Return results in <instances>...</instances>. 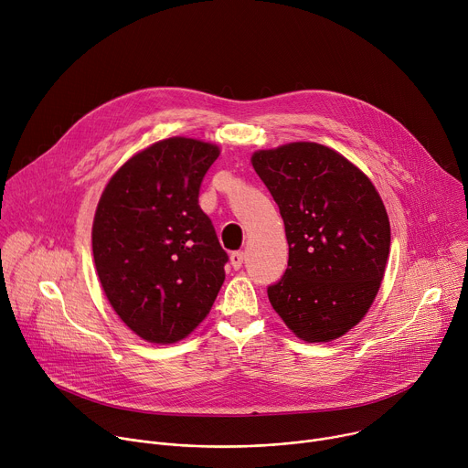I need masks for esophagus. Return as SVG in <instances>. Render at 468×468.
<instances>
[{"mask_svg":"<svg viewBox=\"0 0 468 468\" xmlns=\"http://www.w3.org/2000/svg\"><path fill=\"white\" fill-rule=\"evenodd\" d=\"M229 261H231V266L235 271H239L240 266H242V262H244V253L242 251H233L231 255H229Z\"/></svg>","mask_w":468,"mask_h":468,"instance_id":"esophagus-1","label":"esophagus"}]
</instances>
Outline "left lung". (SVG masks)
<instances>
[{"label":"left lung","instance_id":"8db88e82","mask_svg":"<svg viewBox=\"0 0 468 468\" xmlns=\"http://www.w3.org/2000/svg\"><path fill=\"white\" fill-rule=\"evenodd\" d=\"M251 165L280 207L289 242L287 271L266 289L272 307L307 343L345 335L385 274L390 226L378 190L316 143L257 152Z\"/></svg>","mask_w":468,"mask_h":468}]
</instances>
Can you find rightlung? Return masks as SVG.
<instances>
[{
  "instance_id": "add662e5",
  "label": "right lung",
  "mask_w": 468,
  "mask_h": 468,
  "mask_svg": "<svg viewBox=\"0 0 468 468\" xmlns=\"http://www.w3.org/2000/svg\"><path fill=\"white\" fill-rule=\"evenodd\" d=\"M202 141L172 137L131 157L107 183L92 251L105 296L139 337L181 341L211 311L228 253L197 204L218 157Z\"/></svg>"
}]
</instances>
